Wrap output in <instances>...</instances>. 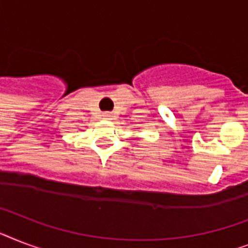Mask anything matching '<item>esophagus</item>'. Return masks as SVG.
Here are the masks:
<instances>
[{"instance_id":"34e87169","label":"esophagus","mask_w":248,"mask_h":248,"mask_svg":"<svg viewBox=\"0 0 248 248\" xmlns=\"http://www.w3.org/2000/svg\"><path fill=\"white\" fill-rule=\"evenodd\" d=\"M103 120H113V114L110 112H105L103 113Z\"/></svg>"}]
</instances>
